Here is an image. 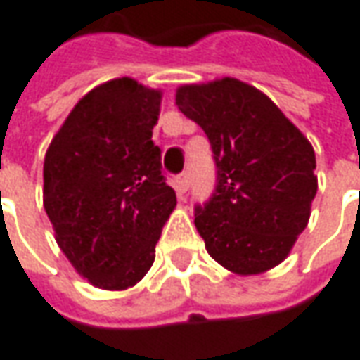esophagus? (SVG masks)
I'll list each match as a JSON object with an SVG mask.
<instances>
[{"label": "esophagus", "mask_w": 360, "mask_h": 360, "mask_svg": "<svg viewBox=\"0 0 360 360\" xmlns=\"http://www.w3.org/2000/svg\"><path fill=\"white\" fill-rule=\"evenodd\" d=\"M188 186H190V176L186 174V172L176 178V190H178V194H180V196H182L186 190H188Z\"/></svg>", "instance_id": "obj_1"}]
</instances>
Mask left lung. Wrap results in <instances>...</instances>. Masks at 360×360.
Returning a JSON list of instances; mask_svg holds the SVG:
<instances>
[{
  "instance_id": "1",
  "label": "left lung",
  "mask_w": 360,
  "mask_h": 360,
  "mask_svg": "<svg viewBox=\"0 0 360 360\" xmlns=\"http://www.w3.org/2000/svg\"><path fill=\"white\" fill-rule=\"evenodd\" d=\"M176 105L208 134L218 186L196 230L236 276H259L291 253L317 194L315 150L269 96L233 77L176 89Z\"/></svg>"
}]
</instances>
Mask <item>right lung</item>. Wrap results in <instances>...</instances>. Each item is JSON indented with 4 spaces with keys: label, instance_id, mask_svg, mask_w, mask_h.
<instances>
[{
    "label": "right lung",
    "instance_id": "obj_1",
    "mask_svg": "<svg viewBox=\"0 0 360 360\" xmlns=\"http://www.w3.org/2000/svg\"><path fill=\"white\" fill-rule=\"evenodd\" d=\"M160 105V89L110 79L79 98L45 152L43 208L55 242L98 289L124 291L148 274L176 208L152 142Z\"/></svg>",
    "mask_w": 360,
    "mask_h": 360
}]
</instances>
